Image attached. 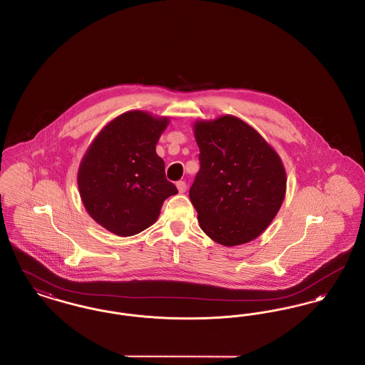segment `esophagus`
<instances>
[{
    "label": "esophagus",
    "instance_id": "esophagus-1",
    "mask_svg": "<svg viewBox=\"0 0 365 365\" xmlns=\"http://www.w3.org/2000/svg\"><path fill=\"white\" fill-rule=\"evenodd\" d=\"M176 187H178V192L182 194L186 192V189H187V185H186V182L180 180V182H178V183H176Z\"/></svg>",
    "mask_w": 365,
    "mask_h": 365
}]
</instances>
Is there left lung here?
I'll return each mask as SVG.
<instances>
[{
	"label": "left lung",
	"instance_id": "left-lung-1",
	"mask_svg": "<svg viewBox=\"0 0 365 365\" xmlns=\"http://www.w3.org/2000/svg\"><path fill=\"white\" fill-rule=\"evenodd\" d=\"M200 171L190 200L202 232L235 247L260 236L281 208L287 173L277 151L235 115L200 120L193 125Z\"/></svg>",
	"mask_w": 365,
	"mask_h": 365
}]
</instances>
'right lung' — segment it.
I'll return each mask as SVG.
<instances>
[{
    "mask_svg": "<svg viewBox=\"0 0 365 365\" xmlns=\"http://www.w3.org/2000/svg\"><path fill=\"white\" fill-rule=\"evenodd\" d=\"M168 117L130 110L96 135L77 173L89 216L115 236H135L155 223L163 202L178 193L155 145Z\"/></svg>",
    "mask_w": 365,
    "mask_h": 365,
    "instance_id": "obj_1",
    "label": "right lung"
}]
</instances>
